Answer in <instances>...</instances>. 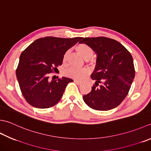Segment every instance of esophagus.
<instances>
[{
	"mask_svg": "<svg viewBox=\"0 0 151 151\" xmlns=\"http://www.w3.org/2000/svg\"><path fill=\"white\" fill-rule=\"evenodd\" d=\"M74 82H75V83H76V84H78V85H81V84H82V82H81V81H76V80H74Z\"/></svg>",
	"mask_w": 151,
	"mask_h": 151,
	"instance_id": "34e87169",
	"label": "esophagus"
}]
</instances>
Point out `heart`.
Masks as SVG:
<instances>
[{
	"label": "heart",
	"mask_w": 151,
	"mask_h": 151,
	"mask_svg": "<svg viewBox=\"0 0 151 151\" xmlns=\"http://www.w3.org/2000/svg\"><path fill=\"white\" fill-rule=\"evenodd\" d=\"M76 51L78 52V54L83 58L84 60L88 61H90V59L92 57L93 55V50L91 48L89 45L84 43H81L78 44L77 46L75 47ZM69 52H66L65 53L63 57V63H67L69 59ZM88 73V70L86 69H77V68L71 67L69 68L65 71L66 75H67L69 77H71L75 79L81 80L84 76L86 75Z\"/></svg>",
	"instance_id": "obj_1"
}]
</instances>
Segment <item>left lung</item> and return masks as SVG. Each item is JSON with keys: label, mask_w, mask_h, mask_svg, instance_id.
<instances>
[{"label": "left lung", "mask_w": 151, "mask_h": 151, "mask_svg": "<svg viewBox=\"0 0 151 151\" xmlns=\"http://www.w3.org/2000/svg\"><path fill=\"white\" fill-rule=\"evenodd\" d=\"M79 43L89 45L97 54L91 75L96 82L90 92L84 95V102L97 111L118 107L128 95L135 77L131 54L122 44L105 37L82 38Z\"/></svg>", "instance_id": "left-lung-1"}]
</instances>
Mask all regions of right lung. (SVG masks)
<instances>
[{
    "instance_id": "1",
    "label": "right lung",
    "mask_w": 151,
    "mask_h": 151,
    "mask_svg": "<svg viewBox=\"0 0 151 151\" xmlns=\"http://www.w3.org/2000/svg\"><path fill=\"white\" fill-rule=\"evenodd\" d=\"M82 39L46 37L34 41L20 55L16 76L22 95L29 104L38 109L52 107L60 101L71 78L49 79L58 70L68 50Z\"/></svg>"
}]
</instances>
